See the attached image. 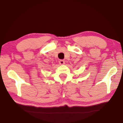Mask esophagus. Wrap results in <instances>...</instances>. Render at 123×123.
<instances>
[{
	"label": "esophagus",
	"instance_id": "1",
	"mask_svg": "<svg viewBox=\"0 0 123 123\" xmlns=\"http://www.w3.org/2000/svg\"><path fill=\"white\" fill-rule=\"evenodd\" d=\"M59 63H60V64H61V65H62V64H64V63H65V61H64L63 60H60L59 61Z\"/></svg>",
	"mask_w": 123,
	"mask_h": 123
}]
</instances>
